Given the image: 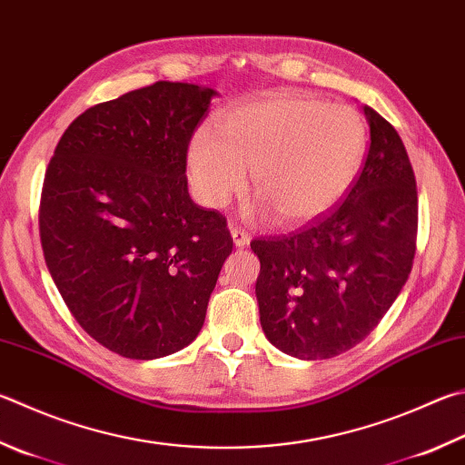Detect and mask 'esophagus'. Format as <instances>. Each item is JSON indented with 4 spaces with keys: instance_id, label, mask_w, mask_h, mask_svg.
I'll use <instances>...</instances> for the list:
<instances>
[{
    "instance_id": "esophagus-1",
    "label": "esophagus",
    "mask_w": 465,
    "mask_h": 465,
    "mask_svg": "<svg viewBox=\"0 0 465 465\" xmlns=\"http://www.w3.org/2000/svg\"><path fill=\"white\" fill-rule=\"evenodd\" d=\"M232 238H233L235 248H243L250 243V235L243 227H232Z\"/></svg>"
}]
</instances>
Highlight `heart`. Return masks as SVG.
I'll list each match as a JSON object with an SVG mask.
<instances>
[{"instance_id":"heart-1","label":"heart","mask_w":465,"mask_h":465,"mask_svg":"<svg viewBox=\"0 0 465 465\" xmlns=\"http://www.w3.org/2000/svg\"><path fill=\"white\" fill-rule=\"evenodd\" d=\"M368 150V125L356 107L313 95L268 97L227 109L215 134L191 140L187 168L193 193L223 207L246 187L262 211L282 225L305 223L331 209L358 179Z\"/></svg>"}]
</instances>
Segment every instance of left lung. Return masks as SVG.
Here are the masks:
<instances>
[{
    "label": "left lung",
    "mask_w": 465,
    "mask_h": 465,
    "mask_svg": "<svg viewBox=\"0 0 465 465\" xmlns=\"http://www.w3.org/2000/svg\"><path fill=\"white\" fill-rule=\"evenodd\" d=\"M364 114L370 148L348 195L297 232L250 243L262 329L301 360L335 358L366 340L415 260V173L392 125L372 107Z\"/></svg>",
    "instance_id": "obj_1"
}]
</instances>
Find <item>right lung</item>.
Instances as JSON below:
<instances>
[{"instance_id": "add662e5", "label": "right lung", "mask_w": 465, "mask_h": 465, "mask_svg": "<svg viewBox=\"0 0 465 465\" xmlns=\"http://www.w3.org/2000/svg\"><path fill=\"white\" fill-rule=\"evenodd\" d=\"M213 89L158 81L83 112L40 197L50 276L77 323L130 360L183 350L203 327L233 240L193 203L187 152Z\"/></svg>"}]
</instances>
